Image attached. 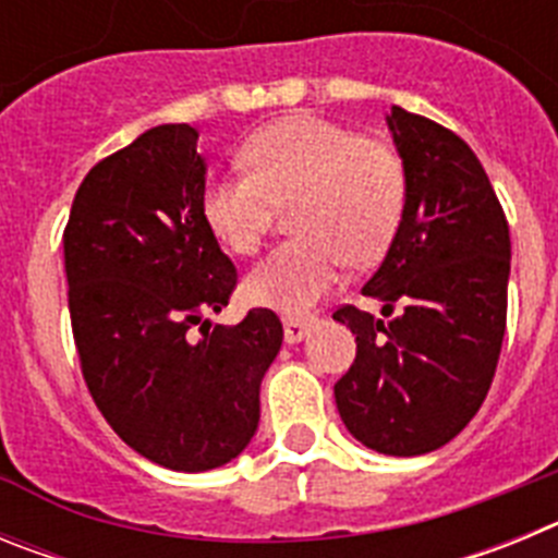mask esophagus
<instances>
[{
	"label": "esophagus",
	"mask_w": 558,
	"mask_h": 558,
	"mask_svg": "<svg viewBox=\"0 0 558 558\" xmlns=\"http://www.w3.org/2000/svg\"><path fill=\"white\" fill-rule=\"evenodd\" d=\"M310 327H313L310 318H293V315H288V318H284V340H288V343H299V340L310 332Z\"/></svg>",
	"instance_id": "34e87169"
}]
</instances>
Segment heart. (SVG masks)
I'll return each mask as SVG.
<instances>
[{
    "mask_svg": "<svg viewBox=\"0 0 558 558\" xmlns=\"http://www.w3.org/2000/svg\"><path fill=\"white\" fill-rule=\"evenodd\" d=\"M248 172L218 175L204 186L201 211L218 243L236 256L263 245L276 206H293L295 240L270 251L245 279V299L307 313L347 265H372L386 254L408 195L397 147L360 136L318 117L288 113L268 122L243 147Z\"/></svg>",
    "mask_w": 558,
    "mask_h": 558,
    "instance_id": "obj_1",
    "label": "heart"
}]
</instances>
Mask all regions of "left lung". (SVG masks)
Instances as JSON below:
<instances>
[{"label": "left lung", "instance_id": "1", "mask_svg": "<svg viewBox=\"0 0 558 558\" xmlns=\"http://www.w3.org/2000/svg\"><path fill=\"white\" fill-rule=\"evenodd\" d=\"M408 195L386 259L363 295L386 302L379 322L354 304L332 313L357 354L335 383L347 430L386 456H425L470 425L489 393L506 335L511 240L489 175L450 128L393 106Z\"/></svg>", "mask_w": 558, "mask_h": 558}]
</instances>
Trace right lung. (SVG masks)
Here are the masks:
<instances>
[{"label": "right lung", "instance_id": "right-lung-1", "mask_svg": "<svg viewBox=\"0 0 558 558\" xmlns=\"http://www.w3.org/2000/svg\"><path fill=\"white\" fill-rule=\"evenodd\" d=\"M204 186L198 131L150 128L88 170L63 229L88 393L131 450L175 472L215 470L245 450L282 347L274 310H248L236 327L204 322L236 288L201 211Z\"/></svg>", "mask_w": 558, "mask_h": 558}]
</instances>
